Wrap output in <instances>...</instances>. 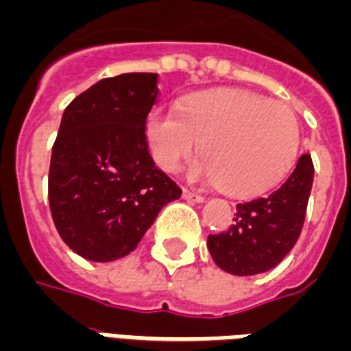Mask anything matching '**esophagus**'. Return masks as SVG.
<instances>
[{
	"label": "esophagus",
	"instance_id": "34e87169",
	"mask_svg": "<svg viewBox=\"0 0 351 351\" xmlns=\"http://www.w3.org/2000/svg\"><path fill=\"white\" fill-rule=\"evenodd\" d=\"M183 196H185V199H189V202H196V204H202V202H205V197L202 196V194H197V192H194V191H189V189H185V191H183Z\"/></svg>",
	"mask_w": 351,
	"mask_h": 351
}]
</instances>
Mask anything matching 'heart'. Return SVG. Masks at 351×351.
<instances>
[{
    "mask_svg": "<svg viewBox=\"0 0 351 351\" xmlns=\"http://www.w3.org/2000/svg\"><path fill=\"white\" fill-rule=\"evenodd\" d=\"M146 141L155 165L176 173L202 142L194 176L235 197L266 194L296 162L300 123L291 107L246 90L197 92L178 109L149 110Z\"/></svg>",
    "mask_w": 351,
    "mask_h": 351,
    "instance_id": "1",
    "label": "heart"
}]
</instances>
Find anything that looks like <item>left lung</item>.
<instances>
[{"label":"left lung","mask_w":351,"mask_h":351,"mask_svg":"<svg viewBox=\"0 0 351 351\" xmlns=\"http://www.w3.org/2000/svg\"><path fill=\"white\" fill-rule=\"evenodd\" d=\"M313 178V159L304 154L279 189L237 205L235 223L207 239L216 265L233 276H255L278 266L300 239Z\"/></svg>","instance_id":"1"}]
</instances>
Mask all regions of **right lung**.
I'll return each instance as SVG.
<instances>
[{"label":"right lung","instance_id":"obj_1","mask_svg":"<svg viewBox=\"0 0 351 351\" xmlns=\"http://www.w3.org/2000/svg\"><path fill=\"white\" fill-rule=\"evenodd\" d=\"M157 73L97 81L62 114L47 179L60 239L97 263L129 255L181 189L155 166L146 118L159 96Z\"/></svg>","mask_w":351,"mask_h":351}]
</instances>
